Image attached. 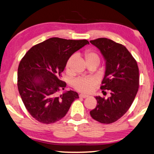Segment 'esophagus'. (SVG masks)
<instances>
[{
  "instance_id": "34e87169",
  "label": "esophagus",
  "mask_w": 154,
  "mask_h": 154,
  "mask_svg": "<svg viewBox=\"0 0 154 154\" xmlns=\"http://www.w3.org/2000/svg\"><path fill=\"white\" fill-rule=\"evenodd\" d=\"M88 97V96H86V95H84L83 94H79V97H82V98H85V97Z\"/></svg>"
}]
</instances>
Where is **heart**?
Masks as SVG:
<instances>
[{
  "instance_id": "heart-1",
  "label": "heart",
  "mask_w": 154,
  "mask_h": 154,
  "mask_svg": "<svg viewBox=\"0 0 154 154\" xmlns=\"http://www.w3.org/2000/svg\"><path fill=\"white\" fill-rule=\"evenodd\" d=\"M85 58L87 63L89 62H96L98 65L100 63L99 56L91 50H88L85 52ZM72 59L73 57H71L69 58L66 64V69H69L71 67ZM72 85L77 91L84 94H90L94 90V87L96 85V82L92 78L79 77L72 82Z\"/></svg>"
}]
</instances>
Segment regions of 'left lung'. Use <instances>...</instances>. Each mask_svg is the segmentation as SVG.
<instances>
[{
	"label": "left lung",
	"instance_id": "obj_1",
	"mask_svg": "<svg viewBox=\"0 0 154 154\" xmlns=\"http://www.w3.org/2000/svg\"><path fill=\"white\" fill-rule=\"evenodd\" d=\"M90 43L99 49L106 62L100 88L110 93L107 99L95 97L97 106L90 111V115L101 123L110 124L121 118L133 102L139 88V68L135 58L122 44L105 38Z\"/></svg>",
	"mask_w": 154,
	"mask_h": 154
}]
</instances>
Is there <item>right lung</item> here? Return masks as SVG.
Listing matches in <instances>:
<instances>
[{
  "instance_id": "add662e5",
  "label": "right lung",
  "mask_w": 154,
  "mask_h": 154,
  "mask_svg": "<svg viewBox=\"0 0 154 154\" xmlns=\"http://www.w3.org/2000/svg\"><path fill=\"white\" fill-rule=\"evenodd\" d=\"M86 40H73L51 38L33 46L22 58L17 71L19 94L27 111L44 124L59 121L66 115L76 91L58 94L66 84L61 72L71 55L89 44Z\"/></svg>"
}]
</instances>
